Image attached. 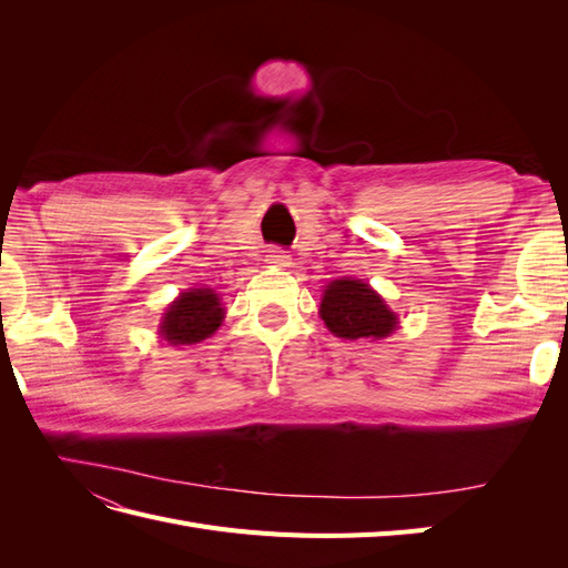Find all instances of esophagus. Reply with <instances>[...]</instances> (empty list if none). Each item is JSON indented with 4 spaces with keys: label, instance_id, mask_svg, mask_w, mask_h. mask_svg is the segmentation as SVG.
Segmentation results:
<instances>
[{
    "label": "esophagus",
    "instance_id": "34e87169",
    "mask_svg": "<svg viewBox=\"0 0 568 568\" xmlns=\"http://www.w3.org/2000/svg\"><path fill=\"white\" fill-rule=\"evenodd\" d=\"M265 261H267L270 265L286 267V265H288V255H286V251H282V248H267Z\"/></svg>",
    "mask_w": 568,
    "mask_h": 568
}]
</instances>
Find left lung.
I'll list each match as a JSON object with an SVG mask.
<instances>
[{"label":"left lung","mask_w":568,"mask_h":568,"mask_svg":"<svg viewBox=\"0 0 568 568\" xmlns=\"http://www.w3.org/2000/svg\"><path fill=\"white\" fill-rule=\"evenodd\" d=\"M320 317L338 338H386L398 326L386 301L376 291L359 280H334L324 286L320 303Z\"/></svg>","instance_id":"obj_1"}]
</instances>
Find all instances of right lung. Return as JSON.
<instances>
[{
  "instance_id": "right-lung-1",
  "label": "right lung",
  "mask_w": 568,
  "mask_h": 568,
  "mask_svg": "<svg viewBox=\"0 0 568 568\" xmlns=\"http://www.w3.org/2000/svg\"><path fill=\"white\" fill-rule=\"evenodd\" d=\"M225 307L213 288H186L168 305L159 334L170 346H194L217 332Z\"/></svg>"
}]
</instances>
